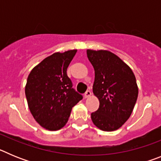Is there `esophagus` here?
Returning a JSON list of instances; mask_svg holds the SVG:
<instances>
[{
    "label": "esophagus",
    "mask_w": 161,
    "mask_h": 161,
    "mask_svg": "<svg viewBox=\"0 0 161 161\" xmlns=\"http://www.w3.org/2000/svg\"><path fill=\"white\" fill-rule=\"evenodd\" d=\"M91 95H92V93H91V91L90 90H87V91H86V92H85V98H88V97H90Z\"/></svg>",
    "instance_id": "1"
}]
</instances>
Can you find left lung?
Here are the masks:
<instances>
[{
  "instance_id": "8db88e82",
  "label": "left lung",
  "mask_w": 161,
  "mask_h": 161,
  "mask_svg": "<svg viewBox=\"0 0 161 161\" xmlns=\"http://www.w3.org/2000/svg\"><path fill=\"white\" fill-rule=\"evenodd\" d=\"M87 56L95 72L93 92L100 102L91 119L100 130H118L136 105L139 93L136 76L128 65L109 51L89 49Z\"/></svg>"
}]
</instances>
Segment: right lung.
<instances>
[{"label": "right lung", "instance_id": "add662e5", "mask_svg": "<svg viewBox=\"0 0 161 161\" xmlns=\"http://www.w3.org/2000/svg\"><path fill=\"white\" fill-rule=\"evenodd\" d=\"M77 50L55 52L31 70L25 93L33 117L43 128L58 130L68 123L72 109L82 99L72 89L67 68Z\"/></svg>", "mask_w": 161, "mask_h": 161}]
</instances>
